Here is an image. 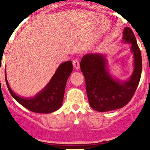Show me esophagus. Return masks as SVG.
I'll return each instance as SVG.
<instances>
[{
	"label": "esophagus",
	"instance_id": "obj_1",
	"mask_svg": "<svg viewBox=\"0 0 150 150\" xmlns=\"http://www.w3.org/2000/svg\"><path fill=\"white\" fill-rule=\"evenodd\" d=\"M72 64H73V67L76 69H78L80 68V61L78 59H75L72 61Z\"/></svg>",
	"mask_w": 150,
	"mask_h": 150
}]
</instances>
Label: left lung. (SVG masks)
I'll return each mask as SVG.
<instances>
[{
    "label": "left lung",
    "instance_id": "1",
    "mask_svg": "<svg viewBox=\"0 0 150 150\" xmlns=\"http://www.w3.org/2000/svg\"><path fill=\"white\" fill-rule=\"evenodd\" d=\"M122 40L131 43L134 54V69L126 81L115 79L110 74L107 59L102 54H88L81 62L86 80V93L91 107L98 112H108L123 107L130 102L138 87L142 69L141 51L130 28H124Z\"/></svg>",
    "mask_w": 150,
    "mask_h": 150
}]
</instances>
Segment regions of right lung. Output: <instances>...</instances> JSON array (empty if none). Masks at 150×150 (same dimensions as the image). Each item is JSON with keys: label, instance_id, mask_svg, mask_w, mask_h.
I'll list each match as a JSON object with an SVG mask.
<instances>
[{"label": "right lung", "instance_id": "right-lung-1", "mask_svg": "<svg viewBox=\"0 0 150 150\" xmlns=\"http://www.w3.org/2000/svg\"><path fill=\"white\" fill-rule=\"evenodd\" d=\"M72 69L73 67L71 61L62 63L46 87L32 98L20 97L13 93L8 85L6 75V82L11 95L21 105L34 112L47 114L57 111L61 107L67 81Z\"/></svg>", "mask_w": 150, "mask_h": 150}]
</instances>
